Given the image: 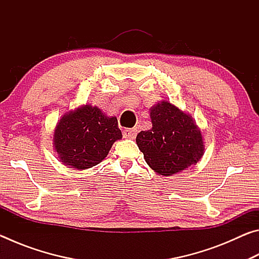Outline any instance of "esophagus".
Here are the masks:
<instances>
[{"label": "esophagus", "mask_w": 259, "mask_h": 259, "mask_svg": "<svg viewBox=\"0 0 259 259\" xmlns=\"http://www.w3.org/2000/svg\"><path fill=\"white\" fill-rule=\"evenodd\" d=\"M137 128H133V129H124L123 130V137L128 138V139H134L136 136H137Z\"/></svg>", "instance_id": "1"}]
</instances>
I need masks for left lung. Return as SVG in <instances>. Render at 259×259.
Listing matches in <instances>:
<instances>
[{"mask_svg": "<svg viewBox=\"0 0 259 259\" xmlns=\"http://www.w3.org/2000/svg\"><path fill=\"white\" fill-rule=\"evenodd\" d=\"M152 129L136 138L146 163L162 176L196 164L203 155L201 131L191 115L166 100L151 107Z\"/></svg>", "mask_w": 259, "mask_h": 259, "instance_id": "1", "label": "left lung"}]
</instances>
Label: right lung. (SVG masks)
<instances>
[{"mask_svg": "<svg viewBox=\"0 0 259 259\" xmlns=\"http://www.w3.org/2000/svg\"><path fill=\"white\" fill-rule=\"evenodd\" d=\"M121 138L115 116L84 105L61 116L55 129L54 147L63 164L84 170L100 163Z\"/></svg>", "mask_w": 259, "mask_h": 259, "instance_id": "right-lung-1", "label": "right lung"}]
</instances>
